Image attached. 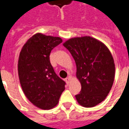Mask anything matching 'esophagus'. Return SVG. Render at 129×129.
Wrapping results in <instances>:
<instances>
[{"label":"esophagus","mask_w":129,"mask_h":129,"mask_svg":"<svg viewBox=\"0 0 129 129\" xmlns=\"http://www.w3.org/2000/svg\"><path fill=\"white\" fill-rule=\"evenodd\" d=\"M70 80H71V77H70V76H69L68 77H67V78L66 79V84H70Z\"/></svg>","instance_id":"34e87169"}]
</instances>
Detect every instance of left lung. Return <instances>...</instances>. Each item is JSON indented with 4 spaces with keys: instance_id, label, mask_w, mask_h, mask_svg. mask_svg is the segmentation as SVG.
Masks as SVG:
<instances>
[{
    "instance_id": "8db88e82",
    "label": "left lung",
    "mask_w": 129,
    "mask_h": 129,
    "mask_svg": "<svg viewBox=\"0 0 129 129\" xmlns=\"http://www.w3.org/2000/svg\"><path fill=\"white\" fill-rule=\"evenodd\" d=\"M63 45L75 59L76 77L81 90L75 96L79 105L93 107L107 97L113 84L115 67L107 46L93 37H74Z\"/></svg>"
}]
</instances>
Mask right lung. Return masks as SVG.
<instances>
[{
	"label": "right lung",
	"mask_w": 129,
	"mask_h": 129,
	"mask_svg": "<svg viewBox=\"0 0 129 129\" xmlns=\"http://www.w3.org/2000/svg\"><path fill=\"white\" fill-rule=\"evenodd\" d=\"M61 38L37 33L24 44L19 54L18 74L21 88L32 104L43 110L55 107L65 90L64 81L56 75L50 61Z\"/></svg>",
	"instance_id": "add662e5"
}]
</instances>
